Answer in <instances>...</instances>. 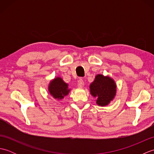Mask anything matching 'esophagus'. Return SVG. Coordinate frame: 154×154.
<instances>
[{
    "label": "esophagus",
    "instance_id": "1",
    "mask_svg": "<svg viewBox=\"0 0 154 154\" xmlns=\"http://www.w3.org/2000/svg\"><path fill=\"white\" fill-rule=\"evenodd\" d=\"M77 85H78V87H79V88H83V86H84V81H83V80L82 79H81V78H80V79H79V81H78Z\"/></svg>",
    "mask_w": 154,
    "mask_h": 154
}]
</instances>
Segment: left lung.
<instances>
[{
    "label": "left lung",
    "mask_w": 154,
    "mask_h": 154,
    "mask_svg": "<svg viewBox=\"0 0 154 154\" xmlns=\"http://www.w3.org/2000/svg\"><path fill=\"white\" fill-rule=\"evenodd\" d=\"M116 92V83L109 76L97 75L90 85V93L92 96L97 98V104L99 106L108 105L115 97Z\"/></svg>",
    "instance_id": "8db88e82"
}]
</instances>
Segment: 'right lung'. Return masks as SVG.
Segmentation results:
<instances>
[{
    "label": "right lung",
    "mask_w": 154,
    "mask_h": 154,
    "mask_svg": "<svg viewBox=\"0 0 154 154\" xmlns=\"http://www.w3.org/2000/svg\"><path fill=\"white\" fill-rule=\"evenodd\" d=\"M48 91L54 99L61 100L67 95L70 89H68V84L65 83L61 77H56L50 81Z\"/></svg>",
    "instance_id": "1"
}]
</instances>
